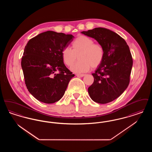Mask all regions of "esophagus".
<instances>
[{
    "instance_id": "obj_1",
    "label": "esophagus",
    "mask_w": 152,
    "mask_h": 152,
    "mask_svg": "<svg viewBox=\"0 0 152 152\" xmlns=\"http://www.w3.org/2000/svg\"><path fill=\"white\" fill-rule=\"evenodd\" d=\"M86 75L85 74H76V76L77 77H83L84 76Z\"/></svg>"
}]
</instances>
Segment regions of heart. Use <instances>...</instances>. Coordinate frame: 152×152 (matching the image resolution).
Segmentation results:
<instances>
[{"mask_svg": "<svg viewBox=\"0 0 152 152\" xmlns=\"http://www.w3.org/2000/svg\"><path fill=\"white\" fill-rule=\"evenodd\" d=\"M94 42L92 38L84 35L77 37L72 43V49L65 47L62 51L61 56L65 65L72 66L78 56L79 61L72 69L74 72H86L91 67H98L104 60L105 50L101 44Z\"/></svg>", "mask_w": 152, "mask_h": 152, "instance_id": "1", "label": "heart"}]
</instances>
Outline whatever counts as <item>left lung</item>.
I'll return each mask as SVG.
<instances>
[{
    "label": "left lung",
    "instance_id": "obj_1",
    "mask_svg": "<svg viewBox=\"0 0 152 152\" xmlns=\"http://www.w3.org/2000/svg\"><path fill=\"white\" fill-rule=\"evenodd\" d=\"M81 33L94 38L105 50L102 63L92 73L94 81L88 88L89 96L99 104L113 101L123 94L130 82L133 59L129 46L123 37L104 28Z\"/></svg>",
    "mask_w": 152,
    "mask_h": 152
}]
</instances>
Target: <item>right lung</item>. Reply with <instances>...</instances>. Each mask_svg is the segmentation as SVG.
Returning <instances> with one entry per match:
<instances>
[{"label":"right lung","mask_w":152,"mask_h":152,"mask_svg":"<svg viewBox=\"0 0 152 152\" xmlns=\"http://www.w3.org/2000/svg\"><path fill=\"white\" fill-rule=\"evenodd\" d=\"M73 38L48 31L30 39L25 47L21 61L25 84L37 100L52 104L64 94L75 75L64 64L61 52Z\"/></svg>","instance_id":"1"}]
</instances>
